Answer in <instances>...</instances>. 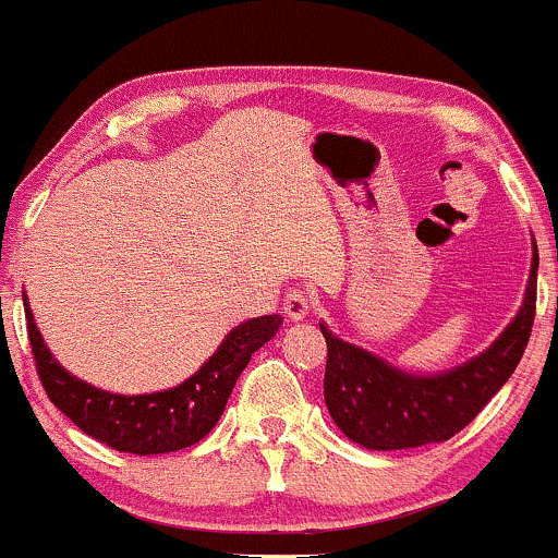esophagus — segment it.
<instances>
[{"mask_svg":"<svg viewBox=\"0 0 558 558\" xmlns=\"http://www.w3.org/2000/svg\"><path fill=\"white\" fill-rule=\"evenodd\" d=\"M311 311V295L303 290H292L287 292L284 298V313L287 318H292V322H298V318H305V313Z\"/></svg>","mask_w":558,"mask_h":558,"instance_id":"34e87169","label":"esophagus"}]
</instances>
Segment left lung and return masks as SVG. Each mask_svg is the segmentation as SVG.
Wrapping results in <instances>:
<instances>
[{
	"instance_id": "1",
	"label": "left lung",
	"mask_w": 558,
	"mask_h": 558,
	"mask_svg": "<svg viewBox=\"0 0 558 558\" xmlns=\"http://www.w3.org/2000/svg\"><path fill=\"white\" fill-rule=\"evenodd\" d=\"M537 300V247L524 305L504 335L464 366L435 377H416L366 350L342 342L322 327L327 340L324 400L335 424L368 450L418 448L450 440L490 403L514 374L530 342Z\"/></svg>"
}]
</instances>
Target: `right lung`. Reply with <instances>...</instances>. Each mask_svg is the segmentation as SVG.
I'll use <instances>...</instances> for the list:
<instances>
[{"label": "right lung", "instance_id": "add662e5", "mask_svg": "<svg viewBox=\"0 0 558 558\" xmlns=\"http://www.w3.org/2000/svg\"><path fill=\"white\" fill-rule=\"evenodd\" d=\"M26 303V300H23ZM28 340L36 374L54 405L94 440L112 450L158 456L203 440L221 418L236 377L258 348L281 327V316H258L231 329L216 353L184 385L153 396H116L68 374L44 345L26 303Z\"/></svg>", "mask_w": 558, "mask_h": 558}]
</instances>
